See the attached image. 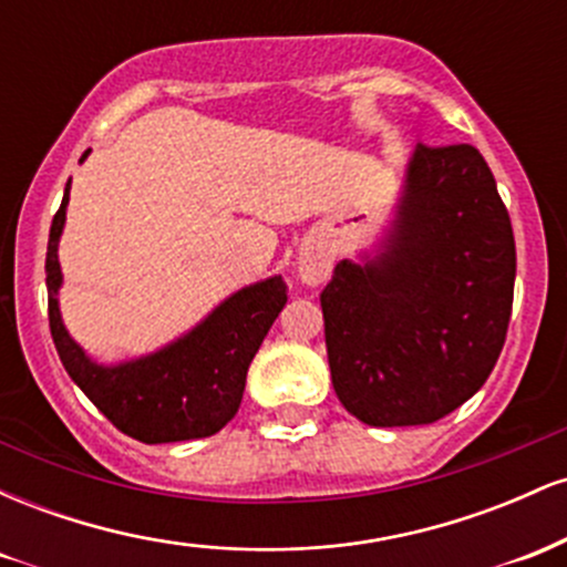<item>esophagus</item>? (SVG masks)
<instances>
[{"label":"esophagus","instance_id":"esophagus-1","mask_svg":"<svg viewBox=\"0 0 567 567\" xmlns=\"http://www.w3.org/2000/svg\"><path fill=\"white\" fill-rule=\"evenodd\" d=\"M330 269H333V256H330V250L324 245H306L298 252V279L303 285H309V288L324 282L330 277Z\"/></svg>","mask_w":567,"mask_h":567}]
</instances>
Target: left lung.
<instances>
[{"mask_svg":"<svg viewBox=\"0 0 567 567\" xmlns=\"http://www.w3.org/2000/svg\"><path fill=\"white\" fill-rule=\"evenodd\" d=\"M514 271L483 154L419 143L381 252L338 264L320 296L341 405L370 426L434 424L464 405L504 349Z\"/></svg>","mask_w":567,"mask_h":567,"instance_id":"8db88e82","label":"left lung"}]
</instances>
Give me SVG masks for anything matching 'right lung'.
I'll return each instance as SVG.
<instances>
[{
  "label": "right lung",
  "mask_w": 567,
  "mask_h": 567,
  "mask_svg": "<svg viewBox=\"0 0 567 567\" xmlns=\"http://www.w3.org/2000/svg\"><path fill=\"white\" fill-rule=\"evenodd\" d=\"M90 152L82 154V159ZM71 178L48 239V315L58 357L71 381L127 437L157 445L210 437L239 410L247 368L288 303V285L269 277L237 290L216 306L197 328L154 354L120 365H97L63 328L58 290L63 275L58 239L66 224Z\"/></svg>",
  "instance_id": "1"
}]
</instances>
